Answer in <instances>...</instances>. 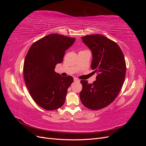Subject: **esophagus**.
Returning <instances> with one entry per match:
<instances>
[{"label":"esophagus","instance_id":"1","mask_svg":"<svg viewBox=\"0 0 146 146\" xmlns=\"http://www.w3.org/2000/svg\"><path fill=\"white\" fill-rule=\"evenodd\" d=\"M74 82H80V80H79V79L78 78H74Z\"/></svg>","mask_w":146,"mask_h":146}]
</instances>
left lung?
<instances>
[{
    "instance_id": "left-lung-1",
    "label": "left lung",
    "mask_w": 146,
    "mask_h": 146,
    "mask_svg": "<svg viewBox=\"0 0 146 146\" xmlns=\"http://www.w3.org/2000/svg\"><path fill=\"white\" fill-rule=\"evenodd\" d=\"M82 39L92 52L91 67L98 76L92 83L81 80L80 99L86 108L98 110L111 104L121 91L126 73L125 58L117 44L102 35H86Z\"/></svg>"
}]
</instances>
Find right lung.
<instances>
[{"label":"right lung","instance_id":"right-lung-1","mask_svg":"<svg viewBox=\"0 0 146 146\" xmlns=\"http://www.w3.org/2000/svg\"><path fill=\"white\" fill-rule=\"evenodd\" d=\"M75 41V38L48 35L35 42L25 56L23 69L26 86L33 100L46 110H56L64 103L74 79L69 76L61 77L55 68Z\"/></svg>","mask_w":146,"mask_h":146}]
</instances>
